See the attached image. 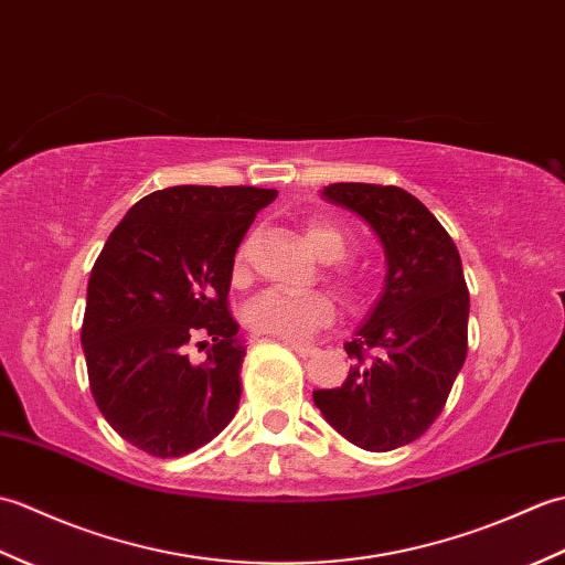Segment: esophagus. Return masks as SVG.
<instances>
[{"instance_id":"1","label":"esophagus","mask_w":565,"mask_h":565,"mask_svg":"<svg viewBox=\"0 0 565 565\" xmlns=\"http://www.w3.org/2000/svg\"><path fill=\"white\" fill-rule=\"evenodd\" d=\"M286 347H289V350H294L298 356H313L316 352H318V347H313V344H298V342H284Z\"/></svg>"}]
</instances>
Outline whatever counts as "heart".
<instances>
[{
    "label": "heart",
    "mask_w": 565,
    "mask_h": 565,
    "mask_svg": "<svg viewBox=\"0 0 565 565\" xmlns=\"http://www.w3.org/2000/svg\"><path fill=\"white\" fill-rule=\"evenodd\" d=\"M308 247L322 262H340L350 249V235L328 218H308L303 225ZM235 276L247 271V249L235 257ZM334 318V306L326 294L264 291L245 308V326L252 332L269 334L284 342H306Z\"/></svg>",
    "instance_id": "obj_1"
}]
</instances>
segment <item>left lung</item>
Returning <instances> with one entry per match:
<instances>
[{"mask_svg":"<svg viewBox=\"0 0 565 565\" xmlns=\"http://www.w3.org/2000/svg\"><path fill=\"white\" fill-rule=\"evenodd\" d=\"M379 237L386 279L344 350V383L313 391L322 417L366 451L415 441L435 423L466 359L468 289L454 239L401 186L340 182L320 191Z\"/></svg>","mask_w":565,"mask_h":565,"instance_id":"obj_1","label":"left lung"}]
</instances>
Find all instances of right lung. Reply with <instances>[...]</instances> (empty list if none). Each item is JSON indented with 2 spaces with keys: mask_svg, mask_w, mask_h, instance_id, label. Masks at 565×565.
<instances>
[{
  "mask_svg": "<svg viewBox=\"0 0 565 565\" xmlns=\"http://www.w3.org/2000/svg\"><path fill=\"white\" fill-rule=\"evenodd\" d=\"M279 191H152L106 239L87 284L82 347L102 415L134 447L184 456L237 413L245 338L227 313L235 252ZM191 343L207 350L203 363Z\"/></svg>",
  "mask_w": 565,
  "mask_h": 565,
  "instance_id": "right-lung-1",
  "label": "right lung"
}]
</instances>
